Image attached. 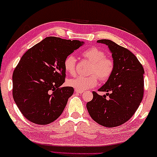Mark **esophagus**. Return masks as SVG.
I'll list each match as a JSON object with an SVG mask.
<instances>
[{"instance_id":"34e87169","label":"esophagus","mask_w":157,"mask_h":157,"mask_svg":"<svg viewBox=\"0 0 157 157\" xmlns=\"http://www.w3.org/2000/svg\"><path fill=\"white\" fill-rule=\"evenodd\" d=\"M75 92L76 93H78V94H82L83 93V90H77V89H75Z\"/></svg>"}]
</instances>
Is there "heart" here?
Returning a JSON list of instances; mask_svg holds the SVG:
<instances>
[{
	"mask_svg": "<svg viewBox=\"0 0 157 157\" xmlns=\"http://www.w3.org/2000/svg\"><path fill=\"white\" fill-rule=\"evenodd\" d=\"M83 57L92 63L90 69V76H79L68 81L69 86L80 90H86L93 88L98 83L99 79L101 81L109 80L115 69V63L112 58L106 57V53L99 48L92 47L84 50L81 53ZM76 60L74 56L69 55L64 60L65 71L71 75L76 72Z\"/></svg>",
	"mask_w": 157,
	"mask_h": 157,
	"instance_id": "obj_1",
	"label": "heart"
}]
</instances>
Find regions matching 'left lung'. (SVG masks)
Segmentation results:
<instances>
[{"label": "left lung", "mask_w": 157, "mask_h": 157, "mask_svg": "<svg viewBox=\"0 0 157 157\" xmlns=\"http://www.w3.org/2000/svg\"><path fill=\"white\" fill-rule=\"evenodd\" d=\"M109 47L115 63L112 76L99 92H92L93 99L87 109L94 121L106 127H115L127 122L136 111L144 93L143 65L129 50L109 40H97ZM108 97L106 98V96Z\"/></svg>", "instance_id": "1"}]
</instances>
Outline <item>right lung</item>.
<instances>
[{
	"instance_id": "1",
	"label": "right lung",
	"mask_w": 157,
	"mask_h": 157,
	"mask_svg": "<svg viewBox=\"0 0 157 157\" xmlns=\"http://www.w3.org/2000/svg\"><path fill=\"white\" fill-rule=\"evenodd\" d=\"M83 44L47 37L23 55L12 75V96L29 121L44 125L60 117L74 93L72 87H60L66 76L64 60Z\"/></svg>"
}]
</instances>
